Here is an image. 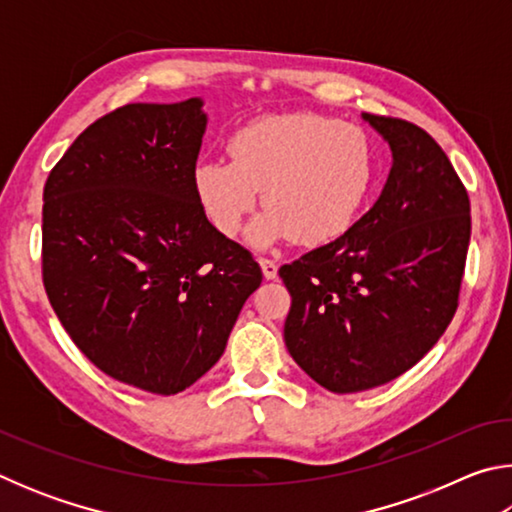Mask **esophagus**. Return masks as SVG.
<instances>
[{
    "instance_id": "1",
    "label": "esophagus",
    "mask_w": 512,
    "mask_h": 512,
    "mask_svg": "<svg viewBox=\"0 0 512 512\" xmlns=\"http://www.w3.org/2000/svg\"><path fill=\"white\" fill-rule=\"evenodd\" d=\"M259 266H262V273L266 280H275L277 277V264L273 259H266V257H259Z\"/></svg>"
}]
</instances>
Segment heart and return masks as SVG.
Here are the masks:
<instances>
[{"mask_svg":"<svg viewBox=\"0 0 512 512\" xmlns=\"http://www.w3.org/2000/svg\"><path fill=\"white\" fill-rule=\"evenodd\" d=\"M232 160H203L194 192L207 219L235 237L255 210L259 192L268 210L250 223V246L289 239L320 246L352 228L375 178V151L357 126L316 112L266 115L230 140Z\"/></svg>","mask_w":512,"mask_h":512,"instance_id":"heart-1","label":"heart"}]
</instances>
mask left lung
Listing matches in <instances>:
<instances>
[{
	"label": "left lung",
	"instance_id": "left-lung-1",
	"mask_svg": "<svg viewBox=\"0 0 512 512\" xmlns=\"http://www.w3.org/2000/svg\"><path fill=\"white\" fill-rule=\"evenodd\" d=\"M393 153L377 203L339 239L280 268L291 293L284 343L332 393L413 368L452 323L470 246V198L436 140L361 112Z\"/></svg>",
	"mask_w": 512,
	"mask_h": 512
}]
</instances>
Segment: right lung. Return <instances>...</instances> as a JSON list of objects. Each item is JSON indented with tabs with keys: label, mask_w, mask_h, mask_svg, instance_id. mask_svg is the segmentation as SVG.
Instances as JSON below:
<instances>
[{
	"label": "right lung",
	"mask_w": 512,
	"mask_h": 512,
	"mask_svg": "<svg viewBox=\"0 0 512 512\" xmlns=\"http://www.w3.org/2000/svg\"><path fill=\"white\" fill-rule=\"evenodd\" d=\"M203 99L128 103L51 169L42 277L85 357L112 379L176 395L221 359L262 268L207 221L194 169Z\"/></svg>",
	"instance_id": "1"
}]
</instances>
